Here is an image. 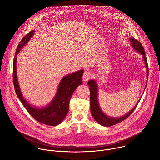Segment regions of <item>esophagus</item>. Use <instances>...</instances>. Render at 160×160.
I'll list each match as a JSON object with an SVG mask.
<instances>
[{"label": "esophagus", "mask_w": 160, "mask_h": 160, "mask_svg": "<svg viewBox=\"0 0 160 160\" xmlns=\"http://www.w3.org/2000/svg\"><path fill=\"white\" fill-rule=\"evenodd\" d=\"M91 78V74L89 72H85L83 75V77H82V79H83V82H87V81L89 80V79Z\"/></svg>", "instance_id": "obj_1"}]
</instances>
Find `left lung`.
I'll return each instance as SVG.
<instances>
[{
    "label": "left lung",
    "instance_id": "left-lung-1",
    "mask_svg": "<svg viewBox=\"0 0 160 160\" xmlns=\"http://www.w3.org/2000/svg\"><path fill=\"white\" fill-rule=\"evenodd\" d=\"M130 45L133 49L136 52H139L142 56L143 59L144 61V64H145V67L146 68V77H147V81H146V84L144 90L146 89L147 87V83H148V75H149V68H148V61H147V58L145 55V52L144 49L142 47V44L139 42L138 40H137L134 39L132 37H130ZM88 85H89V89H90V112L91 114H92V117L95 119V120L101 125L104 126V127H110L114 125H116L117 123H118L126 118H127L131 114L132 112L134 111L135 109L136 106H138L139 101L138 102L135 106L130 110L129 112H128L125 115L123 116L120 117H111L108 115H106V114L102 111L101 109L99 103V100H98V84L96 82V80L94 79H91L88 80ZM140 100V99H139Z\"/></svg>",
    "mask_w": 160,
    "mask_h": 160
}]
</instances>
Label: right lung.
<instances>
[{
    "label": "right lung",
    "mask_w": 160,
    "mask_h": 160,
    "mask_svg": "<svg viewBox=\"0 0 160 160\" xmlns=\"http://www.w3.org/2000/svg\"><path fill=\"white\" fill-rule=\"evenodd\" d=\"M35 30H32L22 38L18 45L13 62V82L18 98L27 109L30 115L38 122L49 126H56L65 118L69 111V103L74 91L78 85L82 84L83 70H80L71 74L64 76L61 80L56 95L52 100L43 107H37L30 104L23 97L21 91L17 76V56L25 46L34 35Z\"/></svg>",
    "instance_id": "1"
}]
</instances>
